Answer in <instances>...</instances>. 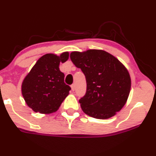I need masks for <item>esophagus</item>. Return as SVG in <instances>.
Here are the masks:
<instances>
[{"label":"esophagus","mask_w":156,"mask_h":156,"mask_svg":"<svg viewBox=\"0 0 156 156\" xmlns=\"http://www.w3.org/2000/svg\"><path fill=\"white\" fill-rule=\"evenodd\" d=\"M71 89H72V91L75 90V84H72L71 85Z\"/></svg>","instance_id":"obj_1"}]
</instances>
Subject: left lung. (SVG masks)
<instances>
[{
    "label": "left lung",
    "mask_w": 156,
    "mask_h": 156,
    "mask_svg": "<svg viewBox=\"0 0 156 156\" xmlns=\"http://www.w3.org/2000/svg\"><path fill=\"white\" fill-rule=\"evenodd\" d=\"M70 59L87 80V92L79 100L83 112L96 119H108L119 112L129 95L128 71L117 58L101 50L72 52Z\"/></svg>",
    "instance_id": "left-lung-1"
}]
</instances>
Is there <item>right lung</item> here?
I'll return each instance as SVG.
<instances>
[{"label":"right lung","mask_w":156,"mask_h":156,"mask_svg":"<svg viewBox=\"0 0 156 156\" xmlns=\"http://www.w3.org/2000/svg\"><path fill=\"white\" fill-rule=\"evenodd\" d=\"M69 58V53L59 56L48 53L36 62L22 83V94L26 104L35 112L51 114L58 110L71 88L64 83L60 62Z\"/></svg>","instance_id":"right-lung-1"}]
</instances>
